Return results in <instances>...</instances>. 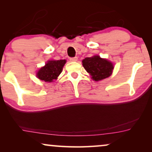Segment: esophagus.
I'll use <instances>...</instances> for the list:
<instances>
[{
  "label": "esophagus",
  "instance_id": "34e87169",
  "mask_svg": "<svg viewBox=\"0 0 152 152\" xmlns=\"http://www.w3.org/2000/svg\"><path fill=\"white\" fill-rule=\"evenodd\" d=\"M70 61H77V57H70Z\"/></svg>",
  "mask_w": 152,
  "mask_h": 152
}]
</instances>
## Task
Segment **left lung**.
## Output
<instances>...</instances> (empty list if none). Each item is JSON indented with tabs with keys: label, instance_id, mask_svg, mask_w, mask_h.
<instances>
[{
	"label": "left lung",
	"instance_id": "8db88e82",
	"mask_svg": "<svg viewBox=\"0 0 152 152\" xmlns=\"http://www.w3.org/2000/svg\"><path fill=\"white\" fill-rule=\"evenodd\" d=\"M82 65L95 81L109 77L113 69V65L111 62L102 59L99 56L85 58L82 61Z\"/></svg>",
	"mask_w": 152,
	"mask_h": 152
}]
</instances>
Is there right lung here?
Returning <instances> with one entry per match:
<instances>
[{"label": "right lung", "instance_id": "right-lung-1", "mask_svg": "<svg viewBox=\"0 0 152 152\" xmlns=\"http://www.w3.org/2000/svg\"><path fill=\"white\" fill-rule=\"evenodd\" d=\"M66 61L65 59L57 60V61H49L39 70L37 77L41 80L45 82H51L56 80L59 75L63 69Z\"/></svg>", "mask_w": 152, "mask_h": 152}]
</instances>
